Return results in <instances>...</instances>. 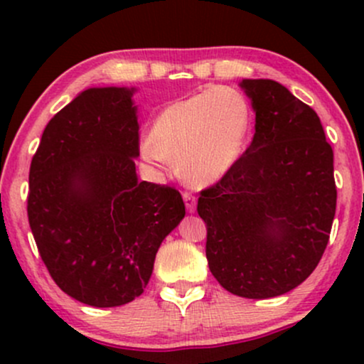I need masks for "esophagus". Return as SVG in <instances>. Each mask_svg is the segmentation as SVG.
<instances>
[{
  "label": "esophagus",
  "instance_id": "34e87169",
  "mask_svg": "<svg viewBox=\"0 0 364 364\" xmlns=\"http://www.w3.org/2000/svg\"><path fill=\"white\" fill-rule=\"evenodd\" d=\"M183 200H185V205L188 212H195L196 208V198L195 195H191L190 191H183Z\"/></svg>",
  "mask_w": 364,
  "mask_h": 364
}]
</instances>
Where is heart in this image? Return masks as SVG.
<instances>
[{
	"instance_id": "obj_1",
	"label": "heart",
	"mask_w": 364,
	"mask_h": 364,
	"mask_svg": "<svg viewBox=\"0 0 364 364\" xmlns=\"http://www.w3.org/2000/svg\"><path fill=\"white\" fill-rule=\"evenodd\" d=\"M252 112L240 90L214 87L173 102L157 116L150 141L141 145L149 162L178 164L191 185L223 179L243 154Z\"/></svg>"
}]
</instances>
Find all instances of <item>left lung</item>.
Listing matches in <instances>:
<instances>
[{
  "mask_svg": "<svg viewBox=\"0 0 364 364\" xmlns=\"http://www.w3.org/2000/svg\"><path fill=\"white\" fill-rule=\"evenodd\" d=\"M255 135L232 169L200 191L208 269L241 298H275L318 265L336 215L333 150L318 114L274 80L241 82Z\"/></svg>",
  "mask_w": 364,
  "mask_h": 364,
  "instance_id": "left-lung-1",
  "label": "left lung"
}]
</instances>
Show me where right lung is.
<instances>
[{"instance_id":"obj_1","label":"right lung","mask_w":364,"mask_h":364,"mask_svg":"<svg viewBox=\"0 0 364 364\" xmlns=\"http://www.w3.org/2000/svg\"><path fill=\"white\" fill-rule=\"evenodd\" d=\"M133 90L89 89L53 116L31 162L27 215L63 292L95 308L144 292L162 240L185 217L174 186L139 181Z\"/></svg>"}]
</instances>
